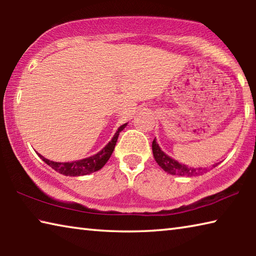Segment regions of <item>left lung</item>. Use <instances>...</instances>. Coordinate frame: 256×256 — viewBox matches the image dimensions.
Returning <instances> with one entry per match:
<instances>
[{
	"label": "left lung",
	"mask_w": 256,
	"mask_h": 256,
	"mask_svg": "<svg viewBox=\"0 0 256 256\" xmlns=\"http://www.w3.org/2000/svg\"><path fill=\"white\" fill-rule=\"evenodd\" d=\"M152 152H154V160L157 162V164L164 172H167L168 174L170 175L192 177V176L202 175L206 170L204 168L188 167L186 166V164H180L178 162H176V160L170 158V156H167L162 149H160V146H158L156 138L152 141ZM214 167H216V164H214Z\"/></svg>",
	"instance_id": "obj_1"
}]
</instances>
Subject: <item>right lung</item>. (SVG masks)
<instances>
[{"instance_id": "1", "label": "right lung", "mask_w": 256, "mask_h": 256, "mask_svg": "<svg viewBox=\"0 0 256 256\" xmlns=\"http://www.w3.org/2000/svg\"><path fill=\"white\" fill-rule=\"evenodd\" d=\"M126 125L128 123L120 125L118 131H116L115 136H112V138L110 142H108V144H106L105 148H102L98 154L92 156V157L76 160V162H52L50 159H46L40 154H38V156H40V157L44 160L48 166L53 168L54 170L66 176H82V175L90 174V172H94L99 170H102V168L105 166V164L108 162V159L110 158L112 151L115 149L116 142H118L120 132L122 131Z\"/></svg>"}]
</instances>
